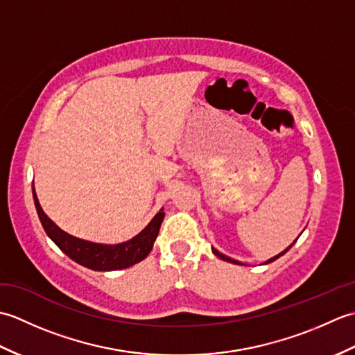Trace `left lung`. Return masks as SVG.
Returning <instances> with one entry per match:
<instances>
[{"label": "left lung", "instance_id": "8db88e82", "mask_svg": "<svg viewBox=\"0 0 355 355\" xmlns=\"http://www.w3.org/2000/svg\"><path fill=\"white\" fill-rule=\"evenodd\" d=\"M296 241H297V239H296ZM296 241H294V243H296ZM294 243H293L291 245H288V247H286V248H285V250H284L282 253H279V254L273 256V258H271V259H268V261H267L266 263H268V262H273V261H276L277 258H281V256H282V254H285L286 252H288V250H290V248H291V247L294 245ZM212 252H214V254H216V256H218V258H220V259H223V261H227V262H232V263H236V266H243V263H241L239 261H236V259H232V258H229V256H225V254L220 253V252H218V250H216V248H214V247H212Z\"/></svg>", "mask_w": 355, "mask_h": 355}]
</instances>
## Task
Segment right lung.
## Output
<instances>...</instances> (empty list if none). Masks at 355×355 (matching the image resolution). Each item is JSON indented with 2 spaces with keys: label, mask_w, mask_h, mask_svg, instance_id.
Segmentation results:
<instances>
[{
  "label": "right lung",
  "mask_w": 355,
  "mask_h": 355,
  "mask_svg": "<svg viewBox=\"0 0 355 355\" xmlns=\"http://www.w3.org/2000/svg\"><path fill=\"white\" fill-rule=\"evenodd\" d=\"M33 200H35V207H36L37 216H40L41 220L42 227L53 243L61 248V250L74 262H78L80 266L96 270V271L122 270L145 259L150 253V250H153L154 241L158 235V230H160V225L164 218L163 209H160V212L153 218V221H150L146 227L143 229L139 235H135L132 239L126 241V243L114 244V245L97 244V243H89V241H85V239H79L76 236H71L62 229H59L58 225L44 214V210L36 197L35 186H33Z\"/></svg>",
  "instance_id": "add662e5"
}]
</instances>
